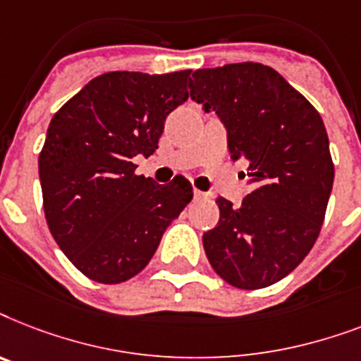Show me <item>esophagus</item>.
Returning <instances> with one entry per match:
<instances>
[{
    "instance_id": "obj_1",
    "label": "esophagus",
    "mask_w": 361,
    "mask_h": 361,
    "mask_svg": "<svg viewBox=\"0 0 361 361\" xmlns=\"http://www.w3.org/2000/svg\"><path fill=\"white\" fill-rule=\"evenodd\" d=\"M194 195H195V199H207V194H204V192H201V190H194Z\"/></svg>"
}]
</instances>
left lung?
Wrapping results in <instances>:
<instances>
[{
  "label": "left lung",
  "mask_w": 361,
  "mask_h": 361,
  "mask_svg": "<svg viewBox=\"0 0 361 361\" xmlns=\"http://www.w3.org/2000/svg\"><path fill=\"white\" fill-rule=\"evenodd\" d=\"M190 97L216 111L233 160L247 164L252 192L240 207L216 199L220 221L203 235L210 267L236 289L283 279L311 252L334 184L321 115L278 72L261 63L199 68Z\"/></svg>",
  "instance_id": "left-lung-1"
}]
</instances>
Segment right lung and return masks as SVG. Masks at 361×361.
Returning a JSON list of instances; mask_svg holds the SVG:
<instances>
[{
  "mask_svg": "<svg viewBox=\"0 0 361 361\" xmlns=\"http://www.w3.org/2000/svg\"><path fill=\"white\" fill-rule=\"evenodd\" d=\"M190 72H106L50 121L39 154L46 224L93 281L115 285L140 274L194 197L183 175L157 184L135 175L132 162L158 149L167 115L188 100Z\"/></svg>",
  "mask_w": 361,
  "mask_h": 361,
  "instance_id": "obj_1",
  "label": "right lung"
}]
</instances>
